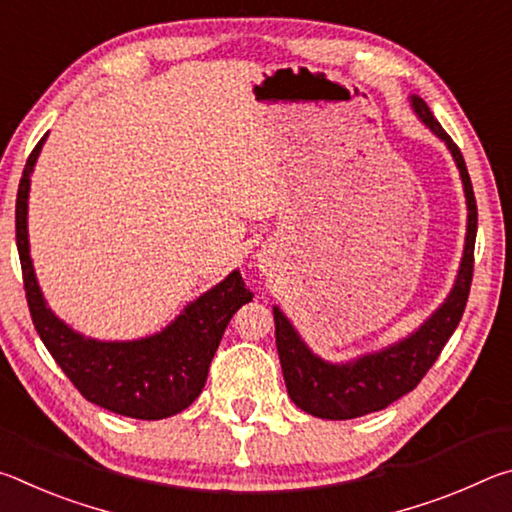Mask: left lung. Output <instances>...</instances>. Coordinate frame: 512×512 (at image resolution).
<instances>
[{"mask_svg": "<svg viewBox=\"0 0 512 512\" xmlns=\"http://www.w3.org/2000/svg\"><path fill=\"white\" fill-rule=\"evenodd\" d=\"M413 110L440 140L452 151L456 167L461 171L465 198H467V237L465 253L458 271L456 284L436 314L424 323L409 339L391 345V348L366 354L352 363H325L311 354L293 325L280 309L275 316V343L280 354L284 384L289 397L302 411L323 420H352L361 415L386 409L388 404L411 393L427 375L429 368L443 352L449 336L454 334L463 318L472 287L474 273V239H476V201L470 173H467L463 153L431 115L427 103L420 97H411Z\"/></svg>", "mask_w": 512, "mask_h": 512, "instance_id": "8db88e82", "label": "left lung"}]
</instances>
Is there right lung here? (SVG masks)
<instances>
[{
  "instance_id": "1",
  "label": "right lung",
  "mask_w": 512,
  "mask_h": 512,
  "mask_svg": "<svg viewBox=\"0 0 512 512\" xmlns=\"http://www.w3.org/2000/svg\"><path fill=\"white\" fill-rule=\"evenodd\" d=\"M47 135L24 164L15 203V239L24 291L38 334L51 357L85 400L117 415L162 420L185 411L201 395L214 352L235 311L253 300L239 271L194 300L183 314L149 339L101 343L83 339L58 320L42 298L33 273L27 235L31 171Z\"/></svg>"
}]
</instances>
